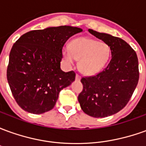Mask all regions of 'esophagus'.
Listing matches in <instances>:
<instances>
[{
    "instance_id": "34e87169",
    "label": "esophagus",
    "mask_w": 146,
    "mask_h": 146,
    "mask_svg": "<svg viewBox=\"0 0 146 146\" xmlns=\"http://www.w3.org/2000/svg\"><path fill=\"white\" fill-rule=\"evenodd\" d=\"M80 78H81V77H80V76L79 74H76V80H80Z\"/></svg>"
}]
</instances>
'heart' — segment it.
Instances as JSON below:
<instances>
[{"label": "heart", "mask_w": 146, "mask_h": 146, "mask_svg": "<svg viewBox=\"0 0 146 146\" xmlns=\"http://www.w3.org/2000/svg\"><path fill=\"white\" fill-rule=\"evenodd\" d=\"M62 55L67 64L79 59V69L82 73L94 75L100 72L110 56L109 45L88 37H78L70 42V48H62Z\"/></svg>", "instance_id": "b5f03b06"}]
</instances>
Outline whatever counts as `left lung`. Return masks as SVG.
Wrapping results in <instances>:
<instances>
[{"mask_svg":"<svg viewBox=\"0 0 146 146\" xmlns=\"http://www.w3.org/2000/svg\"><path fill=\"white\" fill-rule=\"evenodd\" d=\"M88 31L109 45L112 58L100 73L81 78L78 101L86 114L102 118L118 113L131 98L139 79L138 60L135 50L121 38Z\"/></svg>","mask_w":146,"mask_h":146,"instance_id":"left-lung-1","label":"left lung"}]
</instances>
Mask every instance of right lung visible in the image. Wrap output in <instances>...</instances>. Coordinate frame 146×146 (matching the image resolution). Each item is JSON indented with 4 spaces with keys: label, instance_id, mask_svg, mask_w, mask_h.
<instances>
[{
    "label": "right lung",
    "instance_id": "right-lung-1",
    "mask_svg": "<svg viewBox=\"0 0 146 146\" xmlns=\"http://www.w3.org/2000/svg\"><path fill=\"white\" fill-rule=\"evenodd\" d=\"M82 32L61 26L27 32L15 41L9 54L7 79L17 104L28 113L40 114L54 108L59 92L75 80L73 71L60 68L68 39Z\"/></svg>",
    "mask_w": 146,
    "mask_h": 146
}]
</instances>
